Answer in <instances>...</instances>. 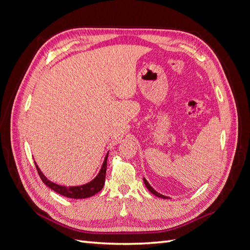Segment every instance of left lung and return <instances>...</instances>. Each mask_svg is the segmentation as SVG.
Here are the masks:
<instances>
[{
	"instance_id": "left-lung-1",
	"label": "left lung",
	"mask_w": 250,
	"mask_h": 250,
	"mask_svg": "<svg viewBox=\"0 0 250 250\" xmlns=\"http://www.w3.org/2000/svg\"><path fill=\"white\" fill-rule=\"evenodd\" d=\"M144 184H145V186L147 187L148 190H149L151 193H152V194H154L155 196H157V197H161V198H164V199H167V198H168L167 196H164V195H162V194H160V193H157V192L154 190V188L148 184V181H147L145 178H144Z\"/></svg>"
}]
</instances>
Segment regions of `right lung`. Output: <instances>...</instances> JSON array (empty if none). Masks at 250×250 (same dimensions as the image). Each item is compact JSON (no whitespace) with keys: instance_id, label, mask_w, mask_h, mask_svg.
I'll return each mask as SVG.
<instances>
[{"instance_id":"1","label":"right lung","mask_w":250,"mask_h":250,"mask_svg":"<svg viewBox=\"0 0 250 250\" xmlns=\"http://www.w3.org/2000/svg\"><path fill=\"white\" fill-rule=\"evenodd\" d=\"M107 156H108V153L106 154V156H105V160H104V163L102 165V168H101L99 174H98L96 178H94L92 181H90V183H88L86 185H83V186L69 187V188L52 183V181L47 179L46 176H44L42 173L40 168L37 167L36 163H34V164H35L37 172H39V175H40L41 179L42 180V183L46 186H48L50 188H52L53 191H55L56 193L62 195V196H65V197H69V198L82 199V198L90 197V196H93L102 190V188L105 183V175H106Z\"/></svg>"}]
</instances>
